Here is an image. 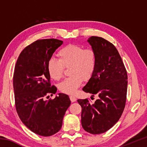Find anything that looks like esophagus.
Returning <instances> with one entry per match:
<instances>
[{"label":"esophagus","instance_id":"obj_1","mask_svg":"<svg viewBox=\"0 0 147 147\" xmlns=\"http://www.w3.org/2000/svg\"><path fill=\"white\" fill-rule=\"evenodd\" d=\"M69 97H70V99H71V100L72 102H75L76 100V98L75 96L72 95V94H71V95H70V96H69Z\"/></svg>","mask_w":147,"mask_h":147}]
</instances>
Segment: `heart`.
Masks as SVG:
<instances>
[{
	"mask_svg": "<svg viewBox=\"0 0 147 147\" xmlns=\"http://www.w3.org/2000/svg\"><path fill=\"white\" fill-rule=\"evenodd\" d=\"M59 59L51 58L48 63L49 75L55 80L63 76L64 67L70 68V75L59 84V89L66 93H75L83 78L90 77L96 67V56L92 49H84L76 45H69L58 53Z\"/></svg>",
	"mask_w": 147,
	"mask_h": 147,
	"instance_id": "heart-1",
	"label": "heart"
}]
</instances>
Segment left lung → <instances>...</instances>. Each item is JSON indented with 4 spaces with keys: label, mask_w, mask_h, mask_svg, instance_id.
Wrapping results in <instances>:
<instances>
[{
    "label": "left lung",
    "mask_w": 147,
    "mask_h": 147,
    "mask_svg": "<svg viewBox=\"0 0 147 147\" xmlns=\"http://www.w3.org/2000/svg\"><path fill=\"white\" fill-rule=\"evenodd\" d=\"M96 56V67L82 90L96 95L95 102L78 99L83 128L92 134L106 132L123 113L126 100L128 76L121 57L113 45L100 37L88 40Z\"/></svg>",
    "instance_id": "1"
}]
</instances>
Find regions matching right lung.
<instances>
[{
    "label": "right lung",
    "mask_w": 147,
    "mask_h": 147,
    "mask_svg": "<svg viewBox=\"0 0 147 147\" xmlns=\"http://www.w3.org/2000/svg\"><path fill=\"white\" fill-rule=\"evenodd\" d=\"M62 44L56 39L34 41L21 52L15 67L13 82L17 114L29 130L41 136H53L60 130L71 104L69 96L64 93L46 100L49 94L52 96L57 91L50 82L49 61Z\"/></svg>",
    "instance_id": "obj_1"
}]
</instances>
